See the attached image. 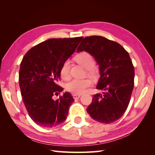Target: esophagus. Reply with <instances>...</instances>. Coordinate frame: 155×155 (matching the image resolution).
Returning a JSON list of instances; mask_svg holds the SVG:
<instances>
[{
    "mask_svg": "<svg viewBox=\"0 0 155 155\" xmlns=\"http://www.w3.org/2000/svg\"><path fill=\"white\" fill-rule=\"evenodd\" d=\"M80 96H81V94H73V97L75 100L78 99V98L80 97Z\"/></svg>",
    "mask_w": 155,
    "mask_h": 155,
    "instance_id": "1",
    "label": "esophagus"
}]
</instances>
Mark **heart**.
<instances>
[{
	"label": "heart",
	"mask_w": 155,
	"mask_h": 155,
	"mask_svg": "<svg viewBox=\"0 0 155 155\" xmlns=\"http://www.w3.org/2000/svg\"><path fill=\"white\" fill-rule=\"evenodd\" d=\"M77 61L88 69V74L91 76H96V71L94 70L96 64V60L90 53L84 51L76 57ZM71 61L69 59L64 61L60 68V76L64 80H68L70 78V70ZM92 85V81L89 79H74L66 85L67 90L75 94H80L85 92L87 88Z\"/></svg>",
	"instance_id": "heart-1"
}]
</instances>
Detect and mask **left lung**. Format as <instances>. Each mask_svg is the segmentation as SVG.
Segmentation results:
<instances>
[{
  "mask_svg": "<svg viewBox=\"0 0 155 155\" xmlns=\"http://www.w3.org/2000/svg\"><path fill=\"white\" fill-rule=\"evenodd\" d=\"M83 50L99 64L101 77L96 88L105 91L94 95L87 112L98 122H114L127 109L134 88V68L129 54L119 43L97 35L83 39L78 51Z\"/></svg>",
  "mask_w": 155,
  "mask_h": 155,
  "instance_id": "1",
  "label": "left lung"
}]
</instances>
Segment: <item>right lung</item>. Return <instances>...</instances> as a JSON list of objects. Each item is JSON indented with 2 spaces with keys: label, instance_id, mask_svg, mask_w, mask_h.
Segmentation results:
<instances>
[{
  "label": "right lung",
  "instance_id": "add662e5",
  "mask_svg": "<svg viewBox=\"0 0 155 155\" xmlns=\"http://www.w3.org/2000/svg\"><path fill=\"white\" fill-rule=\"evenodd\" d=\"M83 37L50 39L35 45L22 58L18 82L23 103L31 120L43 127H54L67 119L74 101L65 92L57 100L63 88L58 85L60 68L74 52Z\"/></svg>",
  "mask_w": 155,
  "mask_h": 155
}]
</instances>
